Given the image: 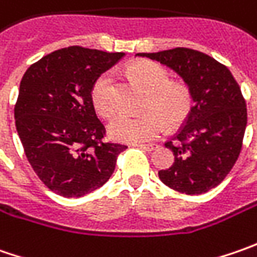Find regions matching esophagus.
<instances>
[{"mask_svg":"<svg viewBox=\"0 0 257 257\" xmlns=\"http://www.w3.org/2000/svg\"><path fill=\"white\" fill-rule=\"evenodd\" d=\"M136 147H140L142 150H146V152H153V150H156L159 147V144H136Z\"/></svg>","mask_w":257,"mask_h":257,"instance_id":"esophagus-1","label":"esophagus"}]
</instances>
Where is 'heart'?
<instances>
[{
    "label": "heart",
    "instance_id": "1",
    "mask_svg": "<svg viewBox=\"0 0 257 257\" xmlns=\"http://www.w3.org/2000/svg\"><path fill=\"white\" fill-rule=\"evenodd\" d=\"M128 73L147 91L142 115L118 114L108 124V133L121 143L139 144L156 140L169 125L182 124L192 111L193 95L183 83L170 81L169 71L157 63L140 60L128 67ZM90 98L94 110L101 117H111L115 111L114 73L104 71L94 81Z\"/></svg>",
    "mask_w": 257,
    "mask_h": 257
}]
</instances>
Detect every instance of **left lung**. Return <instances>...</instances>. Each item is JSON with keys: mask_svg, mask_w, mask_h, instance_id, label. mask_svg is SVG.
Instances as JSON below:
<instances>
[{"mask_svg": "<svg viewBox=\"0 0 257 257\" xmlns=\"http://www.w3.org/2000/svg\"><path fill=\"white\" fill-rule=\"evenodd\" d=\"M137 55L176 71L194 101L179 133L164 143L174 163L159 172L160 180L186 194L209 192L224 180L242 150L247 110L240 87L226 65L192 48Z\"/></svg>", "mask_w": 257, "mask_h": 257, "instance_id": "obj_1", "label": "left lung"}]
</instances>
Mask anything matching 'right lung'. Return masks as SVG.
I'll return each mask as SVG.
<instances>
[{
  "instance_id": "1",
  "label": "right lung",
  "mask_w": 257,
  "mask_h": 257,
  "mask_svg": "<svg viewBox=\"0 0 257 257\" xmlns=\"http://www.w3.org/2000/svg\"><path fill=\"white\" fill-rule=\"evenodd\" d=\"M124 57L73 45L44 55L23 75L15 127L38 179L64 197H81L110 179L127 146L105 142L90 91Z\"/></svg>"
}]
</instances>
